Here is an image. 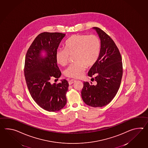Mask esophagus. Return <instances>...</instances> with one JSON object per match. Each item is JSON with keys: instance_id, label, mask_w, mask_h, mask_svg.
<instances>
[{"instance_id": "34e87169", "label": "esophagus", "mask_w": 148, "mask_h": 148, "mask_svg": "<svg viewBox=\"0 0 148 148\" xmlns=\"http://www.w3.org/2000/svg\"><path fill=\"white\" fill-rule=\"evenodd\" d=\"M75 81L76 80H75V79H71L69 82V85H71V84H72L73 83H74V82H75Z\"/></svg>"}]
</instances>
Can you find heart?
<instances>
[{"instance_id": "b5f03b06", "label": "heart", "mask_w": 148, "mask_h": 148, "mask_svg": "<svg viewBox=\"0 0 148 148\" xmlns=\"http://www.w3.org/2000/svg\"><path fill=\"white\" fill-rule=\"evenodd\" d=\"M101 50V42L95 35L75 34L67 40L64 49L57 50L56 53L57 62L66 66L69 56H74L76 62L65 71V75L72 78L82 76L86 67L93 66L98 59Z\"/></svg>"}]
</instances>
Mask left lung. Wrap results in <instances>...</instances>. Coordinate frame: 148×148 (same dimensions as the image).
<instances>
[{
  "label": "left lung",
  "instance_id": "1",
  "mask_svg": "<svg viewBox=\"0 0 148 148\" xmlns=\"http://www.w3.org/2000/svg\"><path fill=\"white\" fill-rule=\"evenodd\" d=\"M101 42L100 55L88 72L97 83L84 82L82 99L87 105L102 107L108 104L118 92L123 75L122 57L115 42L108 34L98 27H92ZM93 79V78H92Z\"/></svg>",
  "mask_w": 148,
  "mask_h": 148
}]
</instances>
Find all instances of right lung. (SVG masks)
<instances>
[{
    "label": "right lung",
    "instance_id": "add662e5",
    "mask_svg": "<svg viewBox=\"0 0 148 148\" xmlns=\"http://www.w3.org/2000/svg\"><path fill=\"white\" fill-rule=\"evenodd\" d=\"M66 34L43 32L34 40L26 53L24 76L30 95L40 107L57 112L66 105L69 83L64 79L51 84V78L58 79L61 72L57 64L56 53Z\"/></svg>",
    "mask_w": 148,
    "mask_h": 148
}]
</instances>
